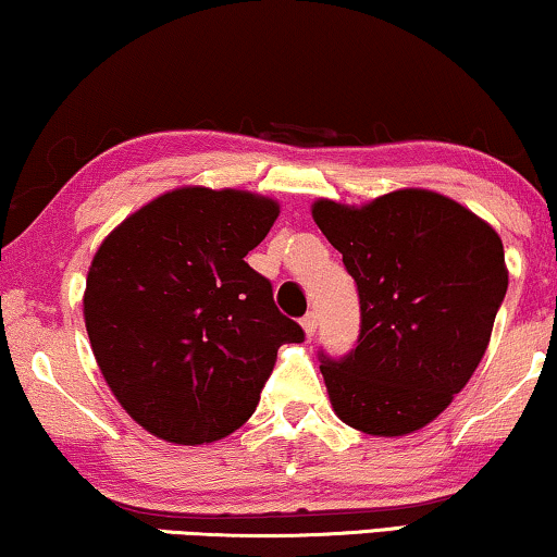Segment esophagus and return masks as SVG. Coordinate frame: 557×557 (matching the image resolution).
Instances as JSON below:
<instances>
[{
    "label": "esophagus",
    "instance_id": "34e87169",
    "mask_svg": "<svg viewBox=\"0 0 557 557\" xmlns=\"http://www.w3.org/2000/svg\"><path fill=\"white\" fill-rule=\"evenodd\" d=\"M300 325H302L305 335H315V331H318V312L310 310L308 315H305V318L300 320Z\"/></svg>",
    "mask_w": 557,
    "mask_h": 557
}]
</instances>
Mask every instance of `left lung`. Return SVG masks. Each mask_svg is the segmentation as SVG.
<instances>
[{"label": "left lung", "mask_w": 557, "mask_h": 557, "mask_svg": "<svg viewBox=\"0 0 557 557\" xmlns=\"http://www.w3.org/2000/svg\"><path fill=\"white\" fill-rule=\"evenodd\" d=\"M312 219L343 255L360 300L358 346L320 354L333 411L373 436L434 421L472 379L507 293L505 249L487 222L426 189L366 207L320 199Z\"/></svg>", "instance_id": "8db88e82"}]
</instances>
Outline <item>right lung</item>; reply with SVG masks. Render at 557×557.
<instances>
[{
  "mask_svg": "<svg viewBox=\"0 0 557 557\" xmlns=\"http://www.w3.org/2000/svg\"><path fill=\"white\" fill-rule=\"evenodd\" d=\"M277 201L237 189L161 194L103 239L85 282V327L100 373L146 432L209 444L252 417L282 343L268 277L245 262Z\"/></svg>",
  "mask_w": 557,
  "mask_h": 557,
  "instance_id": "right-lung-1",
  "label": "right lung"
}]
</instances>
